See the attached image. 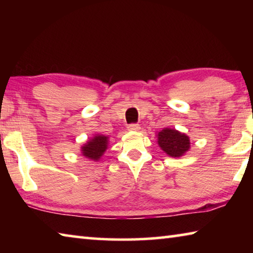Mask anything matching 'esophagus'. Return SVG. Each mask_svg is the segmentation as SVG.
I'll return each instance as SVG.
<instances>
[{"mask_svg":"<svg viewBox=\"0 0 253 253\" xmlns=\"http://www.w3.org/2000/svg\"><path fill=\"white\" fill-rule=\"evenodd\" d=\"M140 127L139 125H137V124H131V125L128 126V130H131V131H137L139 130Z\"/></svg>","mask_w":253,"mask_h":253,"instance_id":"esophagus-1","label":"esophagus"}]
</instances>
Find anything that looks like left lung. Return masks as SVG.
I'll use <instances>...</instances> for the list:
<instances>
[{
	"label": "left lung",
	"instance_id": "1",
	"mask_svg": "<svg viewBox=\"0 0 253 253\" xmlns=\"http://www.w3.org/2000/svg\"><path fill=\"white\" fill-rule=\"evenodd\" d=\"M158 146L170 157H182L190 151V137L175 128H163L156 134Z\"/></svg>",
	"mask_w": 253,
	"mask_h": 253
}]
</instances>
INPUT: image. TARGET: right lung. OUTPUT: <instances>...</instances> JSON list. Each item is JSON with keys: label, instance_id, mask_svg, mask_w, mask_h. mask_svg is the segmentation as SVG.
<instances>
[{"label": "right lung", "instance_id": "right-lung-1", "mask_svg": "<svg viewBox=\"0 0 253 253\" xmlns=\"http://www.w3.org/2000/svg\"><path fill=\"white\" fill-rule=\"evenodd\" d=\"M108 136L101 134L93 135L80 147L81 155L88 158L89 161L98 162L102 157V155H104L107 148H108Z\"/></svg>", "mask_w": 253, "mask_h": 253}]
</instances>
